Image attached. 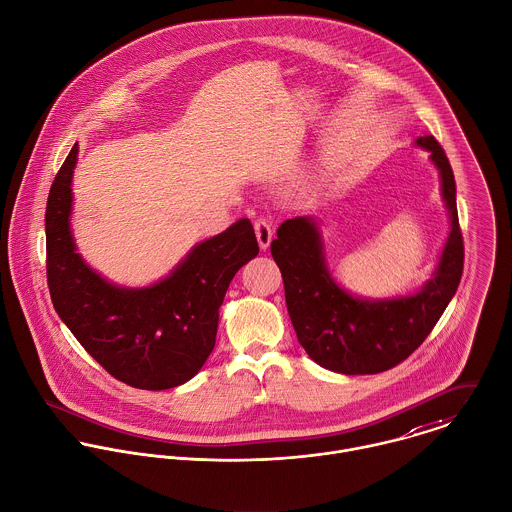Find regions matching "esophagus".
I'll return each mask as SVG.
<instances>
[{"mask_svg":"<svg viewBox=\"0 0 512 512\" xmlns=\"http://www.w3.org/2000/svg\"><path fill=\"white\" fill-rule=\"evenodd\" d=\"M254 232H256V238H258V244L262 250H268L272 238H274V228L272 224L266 220V218H258L254 222Z\"/></svg>","mask_w":512,"mask_h":512,"instance_id":"esophagus-1","label":"esophagus"}]
</instances>
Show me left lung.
Instances as JSON below:
<instances>
[{
    "mask_svg": "<svg viewBox=\"0 0 512 512\" xmlns=\"http://www.w3.org/2000/svg\"><path fill=\"white\" fill-rule=\"evenodd\" d=\"M415 147L427 151L439 171L449 216V234L435 270L417 292L369 298L345 290L328 266L316 216L284 220L270 246L298 341L324 369L371 375L395 367L431 334L459 288L465 256L453 169L433 137L415 139Z\"/></svg>",
    "mask_w": 512,
    "mask_h": 512,
    "instance_id": "obj_1",
    "label": "left lung"
}]
</instances>
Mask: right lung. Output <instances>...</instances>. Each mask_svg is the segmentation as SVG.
<instances>
[{
    "mask_svg": "<svg viewBox=\"0 0 512 512\" xmlns=\"http://www.w3.org/2000/svg\"><path fill=\"white\" fill-rule=\"evenodd\" d=\"M75 143L45 210L47 284L55 312L115 379L161 391L192 379L216 343L218 310L234 274L258 256L248 218L194 244L171 272L141 288L121 286L77 252L71 228Z\"/></svg>",
    "mask_w": 512,
    "mask_h": 512,
    "instance_id": "obj_1",
    "label": "right lung"
}]
</instances>
